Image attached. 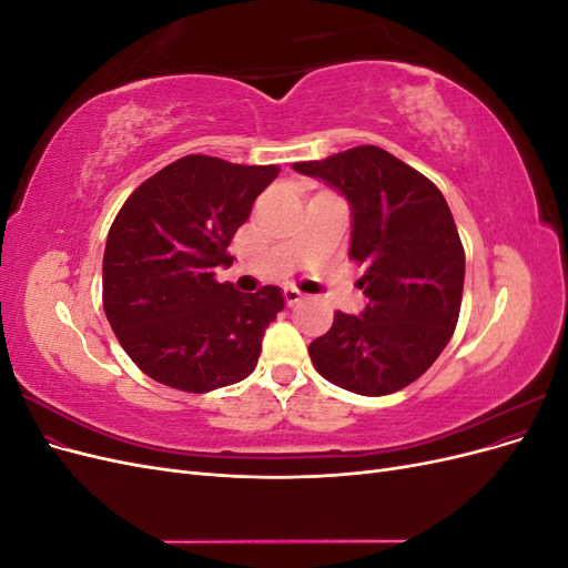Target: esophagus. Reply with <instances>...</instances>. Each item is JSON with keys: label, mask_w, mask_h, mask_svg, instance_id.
<instances>
[{"label": "esophagus", "mask_w": 568, "mask_h": 568, "mask_svg": "<svg viewBox=\"0 0 568 568\" xmlns=\"http://www.w3.org/2000/svg\"><path fill=\"white\" fill-rule=\"evenodd\" d=\"M301 298H303V294H301L296 286H284V301H286V305H296Z\"/></svg>", "instance_id": "1"}]
</instances>
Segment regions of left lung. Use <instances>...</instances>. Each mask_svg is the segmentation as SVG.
<instances>
[{"label":"left lung","instance_id":"left-lung-1","mask_svg":"<svg viewBox=\"0 0 568 568\" xmlns=\"http://www.w3.org/2000/svg\"><path fill=\"white\" fill-rule=\"evenodd\" d=\"M294 170L348 199L351 257L365 265V311L334 315L307 348L315 369L359 395L409 386L448 346L459 317L464 248L448 203L432 180L372 144Z\"/></svg>","mask_w":568,"mask_h":568}]
</instances>
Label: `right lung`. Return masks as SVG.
I'll list each match as a JSON object with an SVG mask.
<instances>
[{"label": "right lung", "mask_w": 568, "mask_h": 568, "mask_svg": "<svg viewBox=\"0 0 568 568\" xmlns=\"http://www.w3.org/2000/svg\"><path fill=\"white\" fill-rule=\"evenodd\" d=\"M277 165L184 156L123 203L104 251V313L120 346L151 379L209 393L246 379L284 307L280 286L255 294L215 280L227 246Z\"/></svg>", "instance_id": "right-lung-1"}]
</instances>
